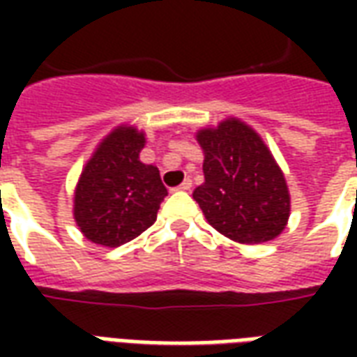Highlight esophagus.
<instances>
[{"mask_svg": "<svg viewBox=\"0 0 357 357\" xmlns=\"http://www.w3.org/2000/svg\"><path fill=\"white\" fill-rule=\"evenodd\" d=\"M187 185H189V183H187Z\"/></svg>", "mask_w": 357, "mask_h": 357, "instance_id": "esophagus-1", "label": "esophagus"}]
</instances>
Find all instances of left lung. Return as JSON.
<instances>
[{
	"label": "left lung",
	"mask_w": 357,
	"mask_h": 357,
	"mask_svg": "<svg viewBox=\"0 0 357 357\" xmlns=\"http://www.w3.org/2000/svg\"><path fill=\"white\" fill-rule=\"evenodd\" d=\"M143 147L145 133L120 126L84 166L74 193V220L91 243L116 248L156 222L168 189L158 168L141 160Z\"/></svg>",
	"instance_id": "obj_1"
}]
</instances>
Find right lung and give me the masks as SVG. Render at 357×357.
Here are the masks:
<instances>
[{
  "instance_id": "1",
  "label": "right lung",
  "mask_w": 357,
  "mask_h": 357,
  "mask_svg": "<svg viewBox=\"0 0 357 357\" xmlns=\"http://www.w3.org/2000/svg\"><path fill=\"white\" fill-rule=\"evenodd\" d=\"M204 183L193 191L208 224L237 243H264L283 231L291 197L264 141L237 118L197 133Z\"/></svg>"
}]
</instances>
